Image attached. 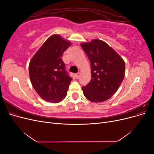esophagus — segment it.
Instances as JSON below:
<instances>
[{"instance_id":"34e87169","label":"esophagus","mask_w":154,"mask_h":154,"mask_svg":"<svg viewBox=\"0 0 154 154\" xmlns=\"http://www.w3.org/2000/svg\"><path fill=\"white\" fill-rule=\"evenodd\" d=\"M80 72H78V73L76 74V78H79V76H80Z\"/></svg>"}]
</instances>
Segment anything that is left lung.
<instances>
[{"label": "left lung", "mask_w": 154, "mask_h": 154, "mask_svg": "<svg viewBox=\"0 0 154 154\" xmlns=\"http://www.w3.org/2000/svg\"><path fill=\"white\" fill-rule=\"evenodd\" d=\"M90 60L91 80L82 87L83 94L92 102L109 100L118 91L125 72L122 58L111 47L100 40L81 44Z\"/></svg>", "instance_id": "left-lung-1"}]
</instances>
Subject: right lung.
<instances>
[{
	"label": "right lung",
	"mask_w": 154,
	"mask_h": 154,
	"mask_svg": "<svg viewBox=\"0 0 154 154\" xmlns=\"http://www.w3.org/2000/svg\"><path fill=\"white\" fill-rule=\"evenodd\" d=\"M70 45V42L54 35L45 42L29 62L32 85L48 102L59 103L67 96L72 78L65 69L62 57Z\"/></svg>",
	"instance_id": "right-lung-1"
}]
</instances>
